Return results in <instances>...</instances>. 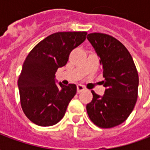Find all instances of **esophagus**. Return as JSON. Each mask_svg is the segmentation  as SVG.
Listing matches in <instances>:
<instances>
[{"instance_id":"34e87169","label":"esophagus","mask_w":150,"mask_h":150,"mask_svg":"<svg viewBox=\"0 0 150 150\" xmlns=\"http://www.w3.org/2000/svg\"><path fill=\"white\" fill-rule=\"evenodd\" d=\"M85 89V88L83 87V86H82V85L79 84L77 85V92L78 93H79V92H81V91H83V90Z\"/></svg>"}]
</instances>
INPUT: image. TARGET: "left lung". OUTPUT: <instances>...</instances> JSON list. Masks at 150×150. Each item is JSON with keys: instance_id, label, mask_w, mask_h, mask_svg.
<instances>
[{"instance_id": "8db88e82", "label": "left lung", "mask_w": 150, "mask_h": 150, "mask_svg": "<svg viewBox=\"0 0 150 150\" xmlns=\"http://www.w3.org/2000/svg\"><path fill=\"white\" fill-rule=\"evenodd\" d=\"M88 41L100 59L106 88L100 96L94 91L87 104L88 116L95 125L109 129L125 121L138 96V73L129 50L120 41L101 33L88 34Z\"/></svg>"}]
</instances>
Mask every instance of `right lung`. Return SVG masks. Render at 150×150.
<instances>
[{"label": "right lung", "instance_id": "add662e5", "mask_svg": "<svg viewBox=\"0 0 150 150\" xmlns=\"http://www.w3.org/2000/svg\"><path fill=\"white\" fill-rule=\"evenodd\" d=\"M87 32H58L44 38L25 59L18 78L21 108L30 121L51 126L64 116L76 94L75 84L55 83V73L67 64L70 53L86 39Z\"/></svg>", "mask_w": 150, "mask_h": 150}]
</instances>
